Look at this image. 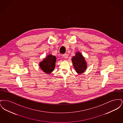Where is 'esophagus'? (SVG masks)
Masks as SVG:
<instances>
[{"label": "esophagus", "mask_w": 123, "mask_h": 123, "mask_svg": "<svg viewBox=\"0 0 123 123\" xmlns=\"http://www.w3.org/2000/svg\"><path fill=\"white\" fill-rule=\"evenodd\" d=\"M63 57L64 58V59H67V58H68V54H67V53L64 54L63 55Z\"/></svg>", "instance_id": "esophagus-1"}]
</instances>
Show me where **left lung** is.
<instances>
[{"label":"left lung","instance_id":"obj_1","mask_svg":"<svg viewBox=\"0 0 123 123\" xmlns=\"http://www.w3.org/2000/svg\"><path fill=\"white\" fill-rule=\"evenodd\" d=\"M71 60L75 70L78 74H82L86 70L87 63L85 58L80 52H76L75 55L71 59Z\"/></svg>","mask_w":123,"mask_h":123}]
</instances>
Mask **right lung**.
I'll list each match as a JSON object with an SVG mask.
<instances>
[{
  "mask_svg": "<svg viewBox=\"0 0 123 123\" xmlns=\"http://www.w3.org/2000/svg\"><path fill=\"white\" fill-rule=\"evenodd\" d=\"M56 61V57L53 55L49 54L40 62L39 66L44 72L50 74L54 70Z\"/></svg>",
  "mask_w": 123,
  "mask_h": 123,
  "instance_id": "obj_1",
  "label": "right lung"
}]
</instances>
